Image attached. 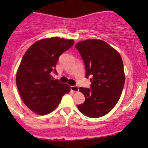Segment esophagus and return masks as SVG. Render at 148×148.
I'll use <instances>...</instances> for the list:
<instances>
[{
	"label": "esophagus",
	"instance_id": "1",
	"mask_svg": "<svg viewBox=\"0 0 148 148\" xmlns=\"http://www.w3.org/2000/svg\"><path fill=\"white\" fill-rule=\"evenodd\" d=\"M71 90L73 92H77L79 91V87L77 86H71Z\"/></svg>",
	"mask_w": 148,
	"mask_h": 148
}]
</instances>
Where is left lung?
Here are the masks:
<instances>
[{
  "instance_id": "left-lung-1",
  "label": "left lung",
  "mask_w": 148,
  "mask_h": 148,
  "mask_svg": "<svg viewBox=\"0 0 148 148\" xmlns=\"http://www.w3.org/2000/svg\"><path fill=\"white\" fill-rule=\"evenodd\" d=\"M85 64L86 78L90 77V89L80 88L84 103L78 105L82 114L92 118L103 116L118 103L124 85L125 72L119 53L106 42L87 40L75 45Z\"/></svg>"
}]
</instances>
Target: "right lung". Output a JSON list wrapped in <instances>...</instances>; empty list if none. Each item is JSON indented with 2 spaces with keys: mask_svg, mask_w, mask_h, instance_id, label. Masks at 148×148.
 Masks as SVG:
<instances>
[{
  "mask_svg": "<svg viewBox=\"0 0 148 148\" xmlns=\"http://www.w3.org/2000/svg\"><path fill=\"white\" fill-rule=\"evenodd\" d=\"M74 44L72 40L51 37L35 42L25 53L16 82L22 101L32 111L48 114L69 92L68 85L53 80L51 72L57 74L55 67L59 57Z\"/></svg>",
  "mask_w": 148,
  "mask_h": 148,
  "instance_id": "1",
  "label": "right lung"
}]
</instances>
